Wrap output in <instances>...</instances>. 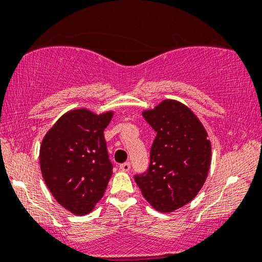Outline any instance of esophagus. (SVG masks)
I'll return each mask as SVG.
<instances>
[{"mask_svg": "<svg viewBox=\"0 0 262 262\" xmlns=\"http://www.w3.org/2000/svg\"><path fill=\"white\" fill-rule=\"evenodd\" d=\"M130 168H131V164H130V162L121 163L120 166H119V169H120V170H123V171H128V170H130Z\"/></svg>", "mask_w": 262, "mask_h": 262, "instance_id": "esophagus-1", "label": "esophagus"}]
</instances>
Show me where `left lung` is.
<instances>
[{
    "mask_svg": "<svg viewBox=\"0 0 262 262\" xmlns=\"http://www.w3.org/2000/svg\"><path fill=\"white\" fill-rule=\"evenodd\" d=\"M143 117L156 131L145 173L135 175L154 209L171 212L202 189L211 163V143L194 113L184 103L163 100Z\"/></svg>",
    "mask_w": 262,
    "mask_h": 262,
    "instance_id": "1",
    "label": "left lung"
}]
</instances>
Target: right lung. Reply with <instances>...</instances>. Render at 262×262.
<instances>
[{
	"label": "right lung",
	"mask_w": 262,
	"mask_h": 262,
	"mask_svg": "<svg viewBox=\"0 0 262 262\" xmlns=\"http://www.w3.org/2000/svg\"><path fill=\"white\" fill-rule=\"evenodd\" d=\"M112 117L113 112L69 111L41 142L39 161L45 184L57 202L77 216L94 209L112 177L103 137Z\"/></svg>",
	"instance_id": "right-lung-1"
}]
</instances>
